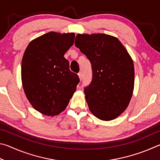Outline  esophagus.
Masks as SVG:
<instances>
[{
  "instance_id": "esophagus-1",
  "label": "esophagus",
  "mask_w": 160,
  "mask_h": 160,
  "mask_svg": "<svg viewBox=\"0 0 160 160\" xmlns=\"http://www.w3.org/2000/svg\"><path fill=\"white\" fill-rule=\"evenodd\" d=\"M78 77H79L80 80H82V72H81V71H80L79 72H78Z\"/></svg>"
}]
</instances>
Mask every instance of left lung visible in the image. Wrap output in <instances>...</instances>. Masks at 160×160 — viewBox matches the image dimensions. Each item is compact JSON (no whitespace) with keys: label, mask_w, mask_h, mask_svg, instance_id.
<instances>
[{"label":"left lung","mask_w":160,"mask_h":160,"mask_svg":"<svg viewBox=\"0 0 160 160\" xmlns=\"http://www.w3.org/2000/svg\"><path fill=\"white\" fill-rule=\"evenodd\" d=\"M75 44L92 64V80L85 88L90 111L103 121L117 118L128 107L134 89L131 56L117 38L105 34H78Z\"/></svg>","instance_id":"1"}]
</instances>
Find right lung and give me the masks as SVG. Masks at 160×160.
<instances>
[{
  "instance_id": "obj_1",
  "label": "right lung",
  "mask_w": 160,
  "mask_h": 160,
  "mask_svg": "<svg viewBox=\"0 0 160 160\" xmlns=\"http://www.w3.org/2000/svg\"><path fill=\"white\" fill-rule=\"evenodd\" d=\"M74 33L50 32L30 42L21 66L22 83L34 109L53 116L65 110L80 82L64 54L74 44Z\"/></svg>"
}]
</instances>
